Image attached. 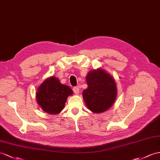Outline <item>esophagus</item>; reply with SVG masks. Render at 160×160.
Wrapping results in <instances>:
<instances>
[{
	"label": "esophagus",
	"mask_w": 160,
	"mask_h": 160,
	"mask_svg": "<svg viewBox=\"0 0 160 160\" xmlns=\"http://www.w3.org/2000/svg\"><path fill=\"white\" fill-rule=\"evenodd\" d=\"M72 89H73L74 93H75V94H78V93H79V88H78V87H75Z\"/></svg>",
	"instance_id": "1"
}]
</instances>
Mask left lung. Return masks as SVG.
I'll return each mask as SVG.
<instances>
[{
  "label": "left lung",
  "instance_id": "8db88e82",
  "mask_svg": "<svg viewBox=\"0 0 160 160\" xmlns=\"http://www.w3.org/2000/svg\"><path fill=\"white\" fill-rule=\"evenodd\" d=\"M86 82L88 88L83 92V98L88 109L94 113L109 109L118 95L114 78L104 69L98 68L88 73Z\"/></svg>",
  "mask_w": 160,
  "mask_h": 160
}]
</instances>
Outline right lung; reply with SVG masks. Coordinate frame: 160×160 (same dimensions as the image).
<instances>
[{"mask_svg": "<svg viewBox=\"0 0 160 160\" xmlns=\"http://www.w3.org/2000/svg\"><path fill=\"white\" fill-rule=\"evenodd\" d=\"M72 93L71 88L52 76L47 78L37 88V102L47 113L56 115L64 109L68 97Z\"/></svg>", "mask_w": 160, "mask_h": 160, "instance_id": "add662e5", "label": "right lung"}]
</instances>
